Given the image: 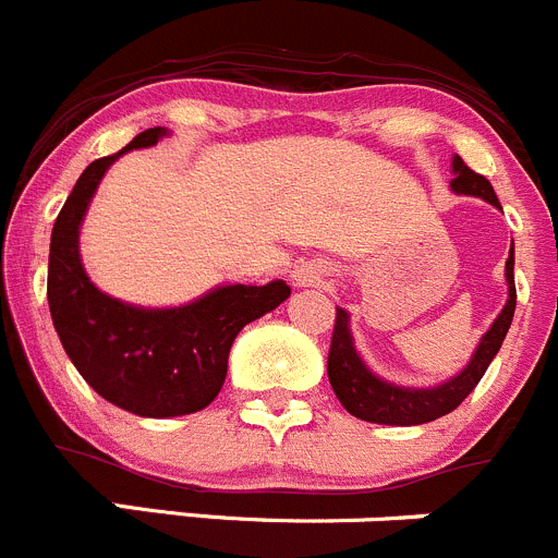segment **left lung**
<instances>
[{
    "label": "left lung",
    "instance_id": "obj_1",
    "mask_svg": "<svg viewBox=\"0 0 558 558\" xmlns=\"http://www.w3.org/2000/svg\"><path fill=\"white\" fill-rule=\"evenodd\" d=\"M452 191L454 194H469L480 196L485 203L496 205L498 203L496 191H493L490 180L485 174L474 172L469 163L460 156L452 158ZM514 254L509 248L507 257V288L509 299L504 304L501 315L493 320L490 331L482 337L480 348L471 355L469 367L463 369L454 378L444 380L441 386H433V389H405V386H395L380 380L378 375L369 373L367 364L362 362V355L355 353L353 337H350V317L344 310H337V320H333V333H331V350H328V380H331V389L337 395V400L342 402L344 411L353 413L355 418H364V422L375 424H397V427H408V424H424L435 422V418L452 413L465 397L474 391V386L480 384L482 375L487 373L490 362L496 359V353L501 350L504 337H507L509 326H512L514 315Z\"/></svg>",
    "mask_w": 558,
    "mask_h": 558
}]
</instances>
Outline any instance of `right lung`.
<instances>
[{"mask_svg": "<svg viewBox=\"0 0 558 558\" xmlns=\"http://www.w3.org/2000/svg\"><path fill=\"white\" fill-rule=\"evenodd\" d=\"M167 129H147L114 156L82 172L51 230L49 310L68 359L111 405L147 418L183 416L216 400L227 355L246 323L276 310L290 288L276 282L225 284L194 304L145 310L100 293L78 257V227L106 169L136 147L156 145Z\"/></svg>", "mask_w": 558, "mask_h": 558, "instance_id": "obj_1", "label": "right lung"}]
</instances>
